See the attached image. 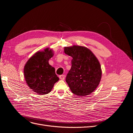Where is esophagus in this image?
Masks as SVG:
<instances>
[{"label": "esophagus", "instance_id": "34e87169", "mask_svg": "<svg viewBox=\"0 0 133 133\" xmlns=\"http://www.w3.org/2000/svg\"><path fill=\"white\" fill-rule=\"evenodd\" d=\"M59 79H60L63 80V79H65V76L64 75H60V76H59Z\"/></svg>", "mask_w": 133, "mask_h": 133}]
</instances>
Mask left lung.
Returning a JSON list of instances; mask_svg holds the SVG:
<instances>
[{"label":"left lung","instance_id":"8db88e82","mask_svg":"<svg viewBox=\"0 0 133 133\" xmlns=\"http://www.w3.org/2000/svg\"><path fill=\"white\" fill-rule=\"evenodd\" d=\"M64 52L73 58L66 81L72 92L79 97L92 93L102 77L100 63L92 51L85 47L74 45L65 47Z\"/></svg>","mask_w":133,"mask_h":133}]
</instances>
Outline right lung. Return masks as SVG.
<instances>
[{
	"label": "right lung",
	"mask_w": 133,
	"mask_h": 133,
	"mask_svg": "<svg viewBox=\"0 0 133 133\" xmlns=\"http://www.w3.org/2000/svg\"><path fill=\"white\" fill-rule=\"evenodd\" d=\"M53 55L52 50L48 48L38 51L29 59L24 66V74L27 84L38 95L50 93L59 80L55 68L49 63Z\"/></svg>",
	"instance_id": "1"
}]
</instances>
